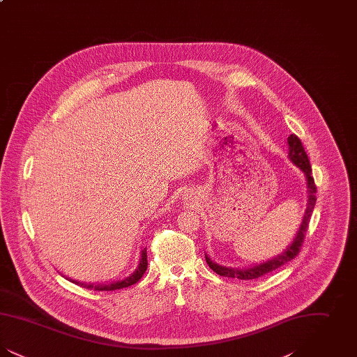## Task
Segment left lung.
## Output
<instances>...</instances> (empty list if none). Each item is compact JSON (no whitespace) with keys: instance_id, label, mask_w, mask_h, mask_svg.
Listing matches in <instances>:
<instances>
[{"instance_id":"1","label":"left lung","mask_w":357,"mask_h":357,"mask_svg":"<svg viewBox=\"0 0 357 357\" xmlns=\"http://www.w3.org/2000/svg\"><path fill=\"white\" fill-rule=\"evenodd\" d=\"M288 144L289 159L305 174L306 186H307V204H306L305 214H304V218H303V222L300 225L298 231L296 233V237L281 255L274 257L266 262H262V264L255 265L252 268H245V269H234V268L221 266V265L213 262L210 259V257L206 255L207 265L210 266V269H213L217 274L223 275V277L238 278V280H255V278H259V277H262L268 273L281 268L282 265L288 264L289 261L296 258L297 255L300 253L303 242H304V237H305L306 229H307V225H309V220H310V215H312L314 204H316V190H317V187L314 185V179L312 176V167H310V163H309V158L306 155L304 146H303L301 140L298 139V136L294 135V134L289 136Z\"/></svg>"}]
</instances>
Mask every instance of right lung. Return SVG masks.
Returning a JSON list of instances; mask_svg holds the SVG:
<instances>
[{
    "mask_svg": "<svg viewBox=\"0 0 357 357\" xmlns=\"http://www.w3.org/2000/svg\"><path fill=\"white\" fill-rule=\"evenodd\" d=\"M147 271V248H143L142 253H140V261H139V265L135 269V272L131 273L128 277L119 280V281H111V282H105V284H84V282H80V281H76V280H69L72 281L73 284L76 285H80V287H84L86 289H93V290H116V289L128 288L131 285L136 284L142 275Z\"/></svg>",
    "mask_w": 357,
    "mask_h": 357,
    "instance_id": "obj_1",
    "label": "right lung"
}]
</instances>
